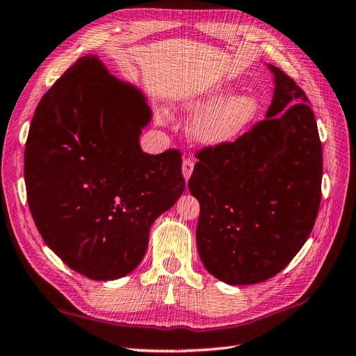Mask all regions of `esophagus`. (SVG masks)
I'll return each instance as SVG.
<instances>
[{
	"label": "esophagus",
	"mask_w": 356,
	"mask_h": 356,
	"mask_svg": "<svg viewBox=\"0 0 356 356\" xmlns=\"http://www.w3.org/2000/svg\"><path fill=\"white\" fill-rule=\"evenodd\" d=\"M193 166H195V163L192 160L184 159V161H183V175H184L186 181L190 179V175H192V172H193Z\"/></svg>",
	"instance_id": "1"
}]
</instances>
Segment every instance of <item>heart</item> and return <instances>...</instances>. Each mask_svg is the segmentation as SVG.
I'll return each mask as SVG.
<instances>
[{
	"instance_id": "b5f03b06",
	"label": "heart",
	"mask_w": 356,
	"mask_h": 356,
	"mask_svg": "<svg viewBox=\"0 0 356 356\" xmlns=\"http://www.w3.org/2000/svg\"><path fill=\"white\" fill-rule=\"evenodd\" d=\"M229 86H219L201 99L207 106L197 110L190 120V134L204 146L228 145L254 124L259 101L252 93L227 95Z\"/></svg>"
}]
</instances>
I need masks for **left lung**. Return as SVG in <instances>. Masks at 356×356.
I'll return each mask as SVG.
<instances>
[{
    "mask_svg": "<svg viewBox=\"0 0 356 356\" xmlns=\"http://www.w3.org/2000/svg\"><path fill=\"white\" fill-rule=\"evenodd\" d=\"M275 75L266 119L236 142L207 146L188 188L201 205V261L231 285L280 273L313 231L322 199V142L309 101L294 80Z\"/></svg>",
    "mask_w": 356,
    "mask_h": 356,
    "instance_id": "left-lung-1",
    "label": "left lung"
}]
</instances>
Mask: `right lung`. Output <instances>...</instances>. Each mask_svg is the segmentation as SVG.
<instances>
[{
  "label": "right lung",
  "mask_w": 356,
  "mask_h": 356,
  "mask_svg": "<svg viewBox=\"0 0 356 356\" xmlns=\"http://www.w3.org/2000/svg\"><path fill=\"white\" fill-rule=\"evenodd\" d=\"M151 108L134 86L86 56L38 104L24 177L33 220L62 261L95 281L133 272L149 229L183 195L181 152L140 148Z\"/></svg>",
  "instance_id": "add662e5"
}]
</instances>
